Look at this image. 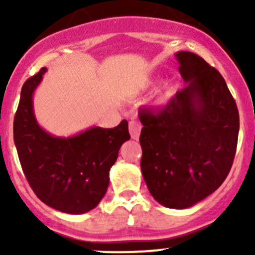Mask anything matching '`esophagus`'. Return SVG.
<instances>
[{"label":"esophagus","mask_w":255,"mask_h":255,"mask_svg":"<svg viewBox=\"0 0 255 255\" xmlns=\"http://www.w3.org/2000/svg\"><path fill=\"white\" fill-rule=\"evenodd\" d=\"M129 133L130 137L133 138L134 140L139 139L140 135V123L137 122V121H130L129 122Z\"/></svg>","instance_id":"1"}]
</instances>
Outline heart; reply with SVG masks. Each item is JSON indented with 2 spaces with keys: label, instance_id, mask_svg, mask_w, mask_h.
<instances>
[{
  "label": "heart",
  "instance_id": "heart-1",
  "mask_svg": "<svg viewBox=\"0 0 255 255\" xmlns=\"http://www.w3.org/2000/svg\"><path fill=\"white\" fill-rule=\"evenodd\" d=\"M170 95H171V92H170V90H166L165 92H164V95L163 96L160 97V100H159V101H160V104H164V102H166L169 100V97H170Z\"/></svg>",
  "mask_w": 255,
  "mask_h": 255
}]
</instances>
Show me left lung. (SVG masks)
I'll list each match as a JSON object with an SVG mask.
<instances>
[{"instance_id":"obj_1","label":"left lung","mask_w":255,"mask_h":255,"mask_svg":"<svg viewBox=\"0 0 255 255\" xmlns=\"http://www.w3.org/2000/svg\"><path fill=\"white\" fill-rule=\"evenodd\" d=\"M186 86L159 111L142 109L140 169L151 196L169 208L194 206L232 168L239 113L220 73L190 51L175 54Z\"/></svg>"}]
</instances>
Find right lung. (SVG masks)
Instances as JSON below:
<instances>
[{
	"mask_svg": "<svg viewBox=\"0 0 255 255\" xmlns=\"http://www.w3.org/2000/svg\"><path fill=\"white\" fill-rule=\"evenodd\" d=\"M47 69L24 82L14 116L13 138L28 184L40 201L71 215L89 212L105 196L110 169L121 145L130 138L128 122L92 127L74 137H54L34 117L33 92Z\"/></svg>",
	"mask_w": 255,
	"mask_h": 255,
	"instance_id": "1",
	"label": "right lung"
}]
</instances>
